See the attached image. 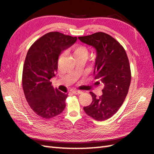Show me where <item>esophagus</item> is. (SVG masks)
I'll return each mask as SVG.
<instances>
[{"mask_svg": "<svg viewBox=\"0 0 154 154\" xmlns=\"http://www.w3.org/2000/svg\"><path fill=\"white\" fill-rule=\"evenodd\" d=\"M72 93H73L75 94H80L82 93V91H77V90H73V92H72Z\"/></svg>", "mask_w": 154, "mask_h": 154, "instance_id": "obj_1", "label": "esophagus"}]
</instances>
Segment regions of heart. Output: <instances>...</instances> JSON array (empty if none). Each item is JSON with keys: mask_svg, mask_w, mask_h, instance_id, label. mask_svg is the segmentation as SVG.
Wrapping results in <instances>:
<instances>
[{"mask_svg": "<svg viewBox=\"0 0 154 154\" xmlns=\"http://www.w3.org/2000/svg\"><path fill=\"white\" fill-rule=\"evenodd\" d=\"M72 51H73V55L75 59L79 57L87 59L88 55H89V50H88V49L85 46H83V45H75V46L72 48ZM63 56L64 54L61 55L59 60L61 61V59L63 57Z\"/></svg>", "mask_w": 154, "mask_h": 154, "instance_id": "b5f03b06", "label": "heart"}]
</instances>
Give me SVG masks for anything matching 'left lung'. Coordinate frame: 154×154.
Listing matches in <instances>:
<instances>
[{"instance_id": "left-lung-1", "label": "left lung", "mask_w": 154, "mask_h": 154, "mask_svg": "<svg viewBox=\"0 0 154 154\" xmlns=\"http://www.w3.org/2000/svg\"><path fill=\"white\" fill-rule=\"evenodd\" d=\"M78 38L95 49L93 75L97 80L96 85L103 86V94L99 97L90 92L92 103L83 107V110L94 120H105L119 110L128 92L131 81L128 58L119 42L104 32Z\"/></svg>"}]
</instances>
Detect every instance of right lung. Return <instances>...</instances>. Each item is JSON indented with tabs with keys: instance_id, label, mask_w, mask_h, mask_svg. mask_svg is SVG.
<instances>
[{
	"instance_id": "right-lung-1",
	"label": "right lung",
	"mask_w": 154,
	"mask_h": 154,
	"mask_svg": "<svg viewBox=\"0 0 154 154\" xmlns=\"http://www.w3.org/2000/svg\"><path fill=\"white\" fill-rule=\"evenodd\" d=\"M77 37L58 32L44 35L32 44L27 53L22 72V87L29 105L44 119H51L63 112L67 93L51 86L56 75L61 52L73 45Z\"/></svg>"
}]
</instances>
